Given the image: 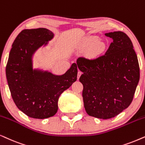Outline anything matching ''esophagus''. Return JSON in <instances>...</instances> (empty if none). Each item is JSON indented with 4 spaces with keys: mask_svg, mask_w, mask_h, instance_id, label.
Returning <instances> with one entry per match:
<instances>
[{
    "mask_svg": "<svg viewBox=\"0 0 145 145\" xmlns=\"http://www.w3.org/2000/svg\"><path fill=\"white\" fill-rule=\"evenodd\" d=\"M81 75H82V71H78V79L80 78V77L81 76Z\"/></svg>",
    "mask_w": 145,
    "mask_h": 145,
    "instance_id": "obj_1",
    "label": "esophagus"
}]
</instances>
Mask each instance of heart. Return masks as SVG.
I'll return each instance as SVG.
<instances>
[{
	"label": "heart",
	"mask_w": 145,
	"mask_h": 145,
	"mask_svg": "<svg viewBox=\"0 0 145 145\" xmlns=\"http://www.w3.org/2000/svg\"><path fill=\"white\" fill-rule=\"evenodd\" d=\"M97 36H89L87 39V46L91 47L89 49V54L91 56H96L103 52L105 48V44L103 42L99 41Z\"/></svg>",
	"instance_id": "b5f03b06"
}]
</instances>
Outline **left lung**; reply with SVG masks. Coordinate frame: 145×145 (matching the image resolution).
<instances>
[{"instance_id": "8db88e82", "label": "left lung", "mask_w": 145, "mask_h": 145, "mask_svg": "<svg viewBox=\"0 0 145 145\" xmlns=\"http://www.w3.org/2000/svg\"><path fill=\"white\" fill-rule=\"evenodd\" d=\"M113 39L104 55L95 59L80 57L82 96L87 113L107 119L130 105L140 78L137 56L128 36L121 31L105 34Z\"/></svg>"}]
</instances>
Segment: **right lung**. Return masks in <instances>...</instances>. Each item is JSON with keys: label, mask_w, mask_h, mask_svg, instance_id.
<instances>
[{"label": "right lung", "mask_w": 145, "mask_h": 145, "mask_svg": "<svg viewBox=\"0 0 145 145\" xmlns=\"http://www.w3.org/2000/svg\"><path fill=\"white\" fill-rule=\"evenodd\" d=\"M53 36L52 32L44 28L21 31L13 42L6 66L13 101L21 111L32 118L54 116L58 109L59 97L77 80L75 63L62 76L32 69V54Z\"/></svg>", "instance_id": "obj_1"}]
</instances>
